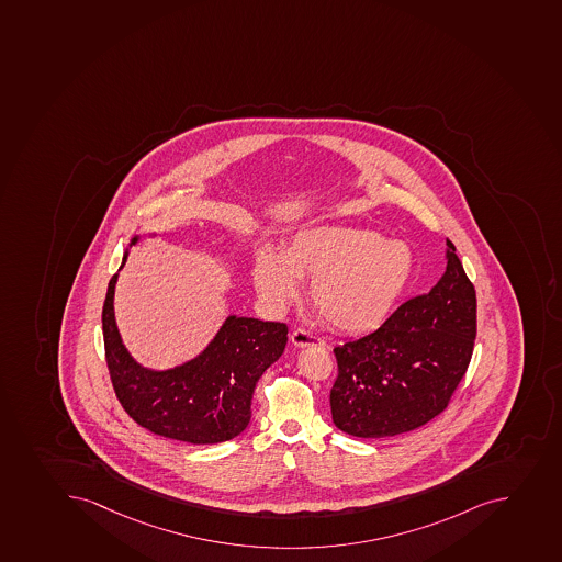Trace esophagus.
I'll use <instances>...</instances> for the list:
<instances>
[{
	"mask_svg": "<svg viewBox=\"0 0 562 562\" xmlns=\"http://www.w3.org/2000/svg\"><path fill=\"white\" fill-rule=\"evenodd\" d=\"M290 339H292L295 347L300 348L326 347V342L323 341L321 337L314 336V334H310V331L303 330V328H295V330L290 334Z\"/></svg>",
	"mask_w": 562,
	"mask_h": 562,
	"instance_id": "34e87169",
	"label": "esophagus"
}]
</instances>
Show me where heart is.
I'll return each instance as SVG.
<instances>
[{"instance_id": "1", "label": "heart", "mask_w": 562, "mask_h": 562, "mask_svg": "<svg viewBox=\"0 0 562 562\" xmlns=\"http://www.w3.org/2000/svg\"><path fill=\"white\" fill-rule=\"evenodd\" d=\"M414 258L403 243L350 226H310L286 245L283 256L259 254L254 281L276 308L295 300L300 279L312 278L310 297L321 317L342 334L378 328L403 294Z\"/></svg>"}]
</instances>
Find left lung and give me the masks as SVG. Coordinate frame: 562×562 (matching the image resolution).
<instances>
[{
  "instance_id": "1",
  "label": "left lung",
  "mask_w": 562,
  "mask_h": 562,
  "mask_svg": "<svg viewBox=\"0 0 562 562\" xmlns=\"http://www.w3.org/2000/svg\"><path fill=\"white\" fill-rule=\"evenodd\" d=\"M426 294L404 301L378 330L334 348L331 419L367 439L412 431L445 412L472 359L477 297L456 245Z\"/></svg>"
}]
</instances>
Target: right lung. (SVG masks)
Wrapping results in <instances>:
<instances>
[{
    "label": "right lung",
    "mask_w": 562,
    "mask_h": 562,
    "mask_svg": "<svg viewBox=\"0 0 562 562\" xmlns=\"http://www.w3.org/2000/svg\"><path fill=\"white\" fill-rule=\"evenodd\" d=\"M136 241L134 237L132 245ZM116 279L114 273L101 321L112 389L126 414L156 436L190 445L239 436L252 417L259 378L286 347L289 326L231 315L201 356L167 372H150L121 342L114 321Z\"/></svg>",
    "instance_id": "obj_1"
}]
</instances>
